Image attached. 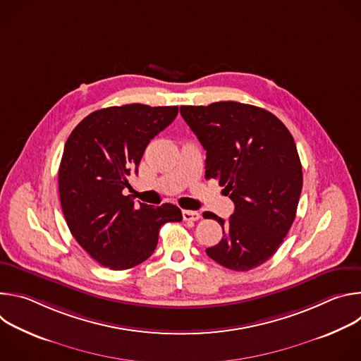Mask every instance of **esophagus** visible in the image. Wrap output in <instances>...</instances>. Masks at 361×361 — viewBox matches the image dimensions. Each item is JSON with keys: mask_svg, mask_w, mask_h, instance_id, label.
Returning a JSON list of instances; mask_svg holds the SVG:
<instances>
[{"mask_svg": "<svg viewBox=\"0 0 361 361\" xmlns=\"http://www.w3.org/2000/svg\"><path fill=\"white\" fill-rule=\"evenodd\" d=\"M200 213L198 212H191V210H183V219L185 221H197L200 220Z\"/></svg>", "mask_w": 361, "mask_h": 361, "instance_id": "obj_1", "label": "esophagus"}]
</instances>
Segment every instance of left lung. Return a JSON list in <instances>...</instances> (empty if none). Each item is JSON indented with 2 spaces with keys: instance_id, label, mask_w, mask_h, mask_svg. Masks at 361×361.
<instances>
[{
  "instance_id": "8db88e82",
  "label": "left lung",
  "mask_w": 361,
  "mask_h": 361,
  "mask_svg": "<svg viewBox=\"0 0 361 361\" xmlns=\"http://www.w3.org/2000/svg\"><path fill=\"white\" fill-rule=\"evenodd\" d=\"M180 113L207 151L205 177L219 180L234 202L227 221L202 214L224 234L205 252L234 271L262 266L295 219L302 171L293 135L270 111L235 101L181 106Z\"/></svg>"
}]
</instances>
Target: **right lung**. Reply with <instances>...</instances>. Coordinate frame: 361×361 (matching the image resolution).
Returning a JSON list of instances; mask_svg holds the SVG:
<instances>
[{
	"mask_svg": "<svg viewBox=\"0 0 361 361\" xmlns=\"http://www.w3.org/2000/svg\"><path fill=\"white\" fill-rule=\"evenodd\" d=\"M177 113V106L101 109L87 116L64 145L59 170L63 213L73 237L101 266H138L156 250L161 226L183 220L174 204L135 205L123 194L148 142Z\"/></svg>",
	"mask_w": 361,
	"mask_h": 361,
	"instance_id": "1",
	"label": "right lung"
}]
</instances>
